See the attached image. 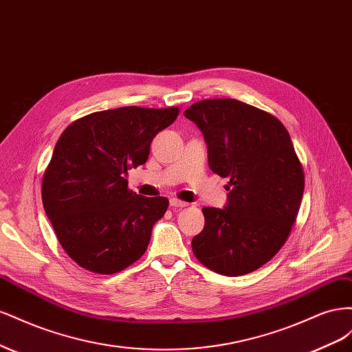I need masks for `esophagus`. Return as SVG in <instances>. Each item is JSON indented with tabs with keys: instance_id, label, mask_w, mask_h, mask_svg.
Instances as JSON below:
<instances>
[{
	"instance_id": "obj_1",
	"label": "esophagus",
	"mask_w": 352,
	"mask_h": 352,
	"mask_svg": "<svg viewBox=\"0 0 352 352\" xmlns=\"http://www.w3.org/2000/svg\"><path fill=\"white\" fill-rule=\"evenodd\" d=\"M170 206L172 207H186L188 206V202H185V201H180V199H177V198H172L170 199Z\"/></svg>"
}]
</instances>
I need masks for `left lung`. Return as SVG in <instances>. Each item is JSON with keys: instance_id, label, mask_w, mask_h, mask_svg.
Masks as SVG:
<instances>
[{"instance_id": "1", "label": "left lung", "mask_w": 352, "mask_h": 352, "mask_svg": "<svg viewBox=\"0 0 352 352\" xmlns=\"http://www.w3.org/2000/svg\"><path fill=\"white\" fill-rule=\"evenodd\" d=\"M184 114L204 135L208 166L229 177L230 190L225 208H202L195 257L223 276L257 270L283 247L304 194L289 132L273 114L230 98L198 101Z\"/></svg>"}]
</instances>
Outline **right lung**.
Wrapping results in <instances>:
<instances>
[{
    "instance_id": "add662e5",
    "label": "right lung",
    "mask_w": 352,
    "mask_h": 352,
    "mask_svg": "<svg viewBox=\"0 0 352 352\" xmlns=\"http://www.w3.org/2000/svg\"><path fill=\"white\" fill-rule=\"evenodd\" d=\"M179 107H120L95 111L61 133L42 177V204L69 257L98 274L140 260L168 199L127 188V170L144 164L153 138L172 124Z\"/></svg>"
}]
</instances>
